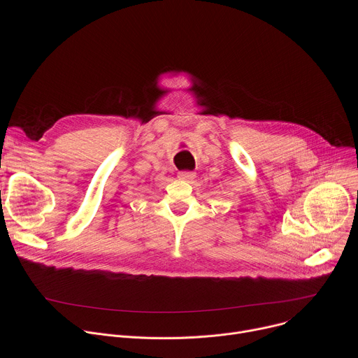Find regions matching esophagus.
<instances>
[{
  "instance_id": "1",
  "label": "esophagus",
  "mask_w": 358,
  "mask_h": 358,
  "mask_svg": "<svg viewBox=\"0 0 358 358\" xmlns=\"http://www.w3.org/2000/svg\"><path fill=\"white\" fill-rule=\"evenodd\" d=\"M195 173L194 171H180L178 173V178L180 180H184V181H187V182H191L194 178H195Z\"/></svg>"
}]
</instances>
